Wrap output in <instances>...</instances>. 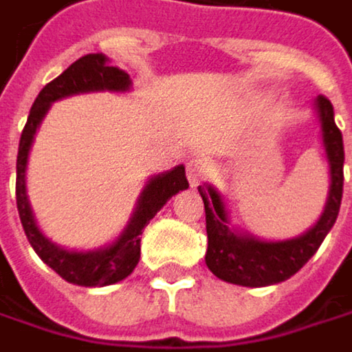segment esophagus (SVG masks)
Segmentation results:
<instances>
[{"label": "esophagus", "instance_id": "34e87169", "mask_svg": "<svg viewBox=\"0 0 352 352\" xmlns=\"http://www.w3.org/2000/svg\"><path fill=\"white\" fill-rule=\"evenodd\" d=\"M209 172H211V168H209V164H207L205 157H195V160H190L186 164V176H188V182L192 186H197L203 180H207Z\"/></svg>", "mask_w": 352, "mask_h": 352}]
</instances>
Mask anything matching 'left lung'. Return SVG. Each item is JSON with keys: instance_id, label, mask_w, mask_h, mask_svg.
I'll return each mask as SVG.
<instances>
[{"instance_id": "left-lung-1", "label": "left lung", "mask_w": 352, "mask_h": 352, "mask_svg": "<svg viewBox=\"0 0 352 352\" xmlns=\"http://www.w3.org/2000/svg\"><path fill=\"white\" fill-rule=\"evenodd\" d=\"M322 139L326 147V157L330 164V197L320 222L298 239L282 243H265L253 236L232 232L228 228V213L222 197L213 186H199V195L205 205V228H207V267L224 282L241 286H270L294 276L307 261H309L326 234L334 226L340 201H342V164L344 147L342 133L334 122V107L328 97L320 95L316 101Z\"/></svg>"}]
</instances>
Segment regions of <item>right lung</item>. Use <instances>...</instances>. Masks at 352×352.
<instances>
[{"mask_svg":"<svg viewBox=\"0 0 352 352\" xmlns=\"http://www.w3.org/2000/svg\"><path fill=\"white\" fill-rule=\"evenodd\" d=\"M130 78L124 70L113 68L107 64V58L101 54H89L80 60H76L72 66H68L58 78L47 82L41 89L38 97L34 99L26 126L22 130L20 145H18V160H16V205L18 215L24 228V234L34 249V253L45 261L56 274H60L66 282L78 284V286H107L124 280L133 274V270L139 263L141 257V234L149 219L166 205L168 199H172L178 190L188 188V180L184 174V168L178 166L172 172L160 174L149 180L145 190L141 192L137 211L130 219L128 228L122 232V236L101 249V251H89V253H74L56 247L50 243L34 224V217L26 199V160L32 145V137L41 120L45 118L50 105L62 97L76 95V93H89V91H128Z\"/></svg>","mask_w":352,"mask_h":352,"instance_id":"1","label":"right lung"}]
</instances>
